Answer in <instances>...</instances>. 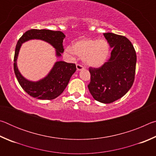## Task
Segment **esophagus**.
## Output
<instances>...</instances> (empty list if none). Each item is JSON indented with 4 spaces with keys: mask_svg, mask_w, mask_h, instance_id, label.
Wrapping results in <instances>:
<instances>
[{
    "mask_svg": "<svg viewBox=\"0 0 156 156\" xmlns=\"http://www.w3.org/2000/svg\"><path fill=\"white\" fill-rule=\"evenodd\" d=\"M76 69H77L78 72H79V71L84 69V67H83V66H82L81 65L78 64V65H76Z\"/></svg>",
    "mask_w": 156,
    "mask_h": 156,
    "instance_id": "34e87169",
    "label": "esophagus"
}]
</instances>
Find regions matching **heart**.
<instances>
[{"mask_svg": "<svg viewBox=\"0 0 156 156\" xmlns=\"http://www.w3.org/2000/svg\"><path fill=\"white\" fill-rule=\"evenodd\" d=\"M66 51L83 58L84 64L89 67L98 68L106 62L109 56L110 46L105 39H82L73 44L72 49L67 47Z\"/></svg>", "mask_w": 156, "mask_h": 156, "instance_id": "heart-1", "label": "heart"}]
</instances>
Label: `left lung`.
<instances>
[{
    "label": "left lung",
    "instance_id": "obj_1",
    "mask_svg": "<svg viewBox=\"0 0 156 156\" xmlns=\"http://www.w3.org/2000/svg\"><path fill=\"white\" fill-rule=\"evenodd\" d=\"M104 36L112 48L111 57L101 67L89 68L88 88L95 100L109 104L125 96L133 85L137 57L126 37L109 32Z\"/></svg>",
    "mask_w": 156,
    "mask_h": 156
}]
</instances>
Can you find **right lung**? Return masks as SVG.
Here are the masks:
<instances>
[{
	"label": "right lung",
	"mask_w": 156,
	"mask_h": 156,
	"mask_svg": "<svg viewBox=\"0 0 156 156\" xmlns=\"http://www.w3.org/2000/svg\"><path fill=\"white\" fill-rule=\"evenodd\" d=\"M65 35L62 31L49 30H31L23 34L16 46L14 69L17 80L24 91L34 98L40 100H53L61 94L75 73V64L67 63L62 60L54 63L49 72L41 80H29L23 76L17 66L18 56L22 44L31 40H41L49 43L56 49V56L60 58L64 51L63 40Z\"/></svg>",
	"instance_id": "obj_1"
}]
</instances>
